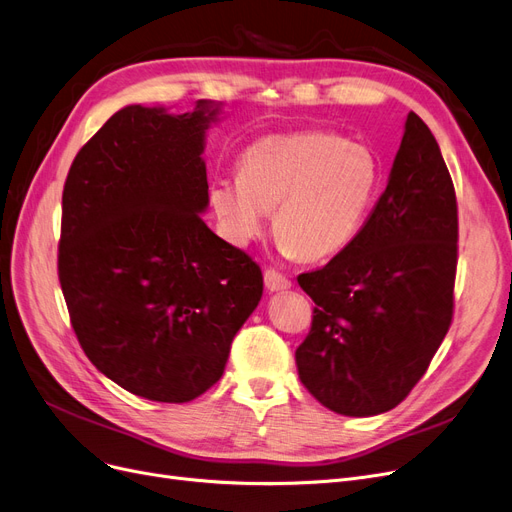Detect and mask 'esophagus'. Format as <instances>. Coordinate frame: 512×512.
Here are the masks:
<instances>
[{
  "mask_svg": "<svg viewBox=\"0 0 512 512\" xmlns=\"http://www.w3.org/2000/svg\"><path fill=\"white\" fill-rule=\"evenodd\" d=\"M264 285H267L271 292H281V290H288L292 281L275 269H267L264 271Z\"/></svg>",
  "mask_w": 512,
  "mask_h": 512,
  "instance_id": "obj_1",
  "label": "esophagus"
}]
</instances>
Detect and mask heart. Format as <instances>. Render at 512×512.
Wrapping results in <instances>:
<instances>
[{"mask_svg":"<svg viewBox=\"0 0 512 512\" xmlns=\"http://www.w3.org/2000/svg\"><path fill=\"white\" fill-rule=\"evenodd\" d=\"M237 172L210 187L229 239L250 243L273 212L279 250L300 260H323L349 248L382 180L372 147L321 130L260 138L241 153Z\"/></svg>","mask_w":512,"mask_h":512,"instance_id":"heart-1","label":"heart"}]
</instances>
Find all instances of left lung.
Masks as SVG:
<instances>
[{
    "instance_id": "1",
    "label": "left lung",
    "mask_w": 512,
    "mask_h": 512,
    "mask_svg": "<svg viewBox=\"0 0 512 512\" xmlns=\"http://www.w3.org/2000/svg\"><path fill=\"white\" fill-rule=\"evenodd\" d=\"M458 203L439 145L412 111L388 185L357 239L298 275L315 302L296 349L300 382L342 416L393 410L418 384L454 315Z\"/></svg>"
}]
</instances>
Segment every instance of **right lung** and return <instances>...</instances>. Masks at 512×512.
<instances>
[{
	"label": "right lung",
	"mask_w": 512,
	"mask_h": 512,
	"mask_svg": "<svg viewBox=\"0 0 512 512\" xmlns=\"http://www.w3.org/2000/svg\"><path fill=\"white\" fill-rule=\"evenodd\" d=\"M220 107L117 111L75 155L58 279L81 349L126 391L187 403L214 386L262 296V271L201 220Z\"/></svg>",
	"instance_id": "obj_1"
}]
</instances>
